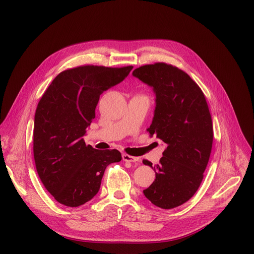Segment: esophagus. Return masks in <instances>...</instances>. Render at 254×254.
I'll list each match as a JSON object with an SVG mask.
<instances>
[{
  "label": "esophagus",
  "mask_w": 254,
  "mask_h": 254,
  "mask_svg": "<svg viewBox=\"0 0 254 254\" xmlns=\"http://www.w3.org/2000/svg\"><path fill=\"white\" fill-rule=\"evenodd\" d=\"M123 159H124L125 162H130V163H134V162H137V161H138V157L131 156V155L127 154V153H124V154H123Z\"/></svg>",
  "instance_id": "obj_1"
}]
</instances>
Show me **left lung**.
<instances>
[{"instance_id": "obj_1", "label": "left lung", "mask_w": 254, "mask_h": 254, "mask_svg": "<svg viewBox=\"0 0 254 254\" xmlns=\"http://www.w3.org/2000/svg\"><path fill=\"white\" fill-rule=\"evenodd\" d=\"M132 76L153 88L155 110L147 131L167 144L159 165L143 161L155 172L143 193L159 208L178 207L199 188L210 158L213 126L206 98L188 74L172 64H145Z\"/></svg>"}]
</instances>
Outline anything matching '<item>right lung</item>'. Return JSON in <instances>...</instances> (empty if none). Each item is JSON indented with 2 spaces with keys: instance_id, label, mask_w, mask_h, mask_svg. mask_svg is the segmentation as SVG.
Listing matches in <instances>:
<instances>
[{
  "instance_id": "right-lung-1",
  "label": "right lung",
  "mask_w": 254,
  "mask_h": 254,
  "mask_svg": "<svg viewBox=\"0 0 254 254\" xmlns=\"http://www.w3.org/2000/svg\"><path fill=\"white\" fill-rule=\"evenodd\" d=\"M132 65H80L60 73L38 103L34 158L38 175L57 201L78 207L95 196L104 172L122 161L116 149L98 150L83 136L96 117L100 96L129 74Z\"/></svg>"
}]
</instances>
